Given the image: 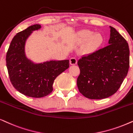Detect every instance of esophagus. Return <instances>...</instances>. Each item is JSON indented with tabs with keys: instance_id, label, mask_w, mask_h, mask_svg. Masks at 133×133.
I'll return each instance as SVG.
<instances>
[{
	"instance_id": "obj_1",
	"label": "esophagus",
	"mask_w": 133,
	"mask_h": 133,
	"mask_svg": "<svg viewBox=\"0 0 133 133\" xmlns=\"http://www.w3.org/2000/svg\"><path fill=\"white\" fill-rule=\"evenodd\" d=\"M70 63L71 65H76L77 63V59L75 57H72L70 60Z\"/></svg>"
}]
</instances>
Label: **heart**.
<instances>
[{
    "mask_svg": "<svg viewBox=\"0 0 133 133\" xmlns=\"http://www.w3.org/2000/svg\"><path fill=\"white\" fill-rule=\"evenodd\" d=\"M79 39L82 42H85L84 46V51L86 52H91L94 51L103 43V37L100 34H94L93 31L89 30H84L79 33Z\"/></svg>",
    "mask_w": 133,
    "mask_h": 133,
    "instance_id": "1",
    "label": "heart"
}]
</instances>
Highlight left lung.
Returning a JSON list of instances; mask_svg holds the SVG:
<instances>
[{
    "label": "left lung",
    "mask_w": 133,
    "mask_h": 133,
    "mask_svg": "<svg viewBox=\"0 0 133 133\" xmlns=\"http://www.w3.org/2000/svg\"><path fill=\"white\" fill-rule=\"evenodd\" d=\"M110 28L108 45L84 55L77 62L80 68L77 87L81 94L89 99H103L112 95L128 72V44L116 29Z\"/></svg>",
    "instance_id": "obj_1"
}]
</instances>
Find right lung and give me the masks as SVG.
<instances>
[{
    "label": "right lung",
    "instance_id": "add662e5",
    "mask_svg": "<svg viewBox=\"0 0 133 133\" xmlns=\"http://www.w3.org/2000/svg\"><path fill=\"white\" fill-rule=\"evenodd\" d=\"M41 25L35 24L18 33L10 44L6 56L8 76L18 92L32 98H41L52 92L55 79L69 67V60H52L34 63L26 57L25 43L32 31Z\"/></svg>",
    "mask_w": 133,
    "mask_h": 133
}]
</instances>
